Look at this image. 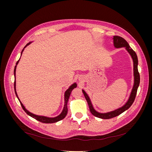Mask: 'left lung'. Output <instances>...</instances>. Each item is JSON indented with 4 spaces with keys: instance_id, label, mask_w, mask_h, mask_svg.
Returning <instances> with one entry per match:
<instances>
[{
    "instance_id": "obj_1",
    "label": "left lung",
    "mask_w": 152,
    "mask_h": 152,
    "mask_svg": "<svg viewBox=\"0 0 152 152\" xmlns=\"http://www.w3.org/2000/svg\"><path fill=\"white\" fill-rule=\"evenodd\" d=\"M113 45L115 48H125L127 50V51L129 53L131 56L132 59L133 61V71H134V85H133L132 89L131 91V94L129 96L127 102L126 103V104L123 105L122 107L118 108L116 110H113V111L107 112V113H99L96 111V110L94 108L93 104H92L91 101L89 97L88 94L86 93V92L82 89V92H83L84 95L87 100V102L88 103L90 112L94 116L98 117L100 118L103 119H109L115 117H117L119 115L125 112L126 110L129 108L131 106L133 102L135 99L137 88H138L140 82V73L138 72V70H137V65H138V59H137V56L136 54V53L133 50V49L129 46L128 42L127 41L123 39L121 37L119 36H113Z\"/></svg>"
}]
</instances>
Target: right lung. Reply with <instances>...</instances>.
<instances>
[{
    "mask_svg": "<svg viewBox=\"0 0 152 152\" xmlns=\"http://www.w3.org/2000/svg\"><path fill=\"white\" fill-rule=\"evenodd\" d=\"M31 43V42H30L29 43L27 44L25 48H23V49L21 51V54L23 53V50L25 49V48L27 46V45H30V44ZM20 58L19 59V60H18L17 62H16V66L15 67V70H14V75H15V93H16V95L17 96V98L18 99V100L20 101V102L21 103V107L23 108V109L24 110V111L28 115H30V117H31L32 118H34L35 119H36L37 121H40L41 122H43V123H46V124H49V123H55V122H57L59 121L62 120V119H63L64 118H65L66 115V114L68 113V108H67V103H68V99L69 98H70V94H71V92L75 88V87L77 86V83L76 82H75V83H73V84H72L70 87H69V88L65 91V104H64V107H63V109L62 110L61 113L58 116H56L55 117H45V116H41V115H35V114H34L32 113L31 112H30L28 110H27L25 107H24V105L23 104V103L21 102L20 99H19V98H18V94H17V93H16V66H17V65L18 64V63H19L20 61Z\"/></svg>",
    "mask_w": 152,
    "mask_h": 152,
    "instance_id": "1",
    "label": "right lung"
}]
</instances>
